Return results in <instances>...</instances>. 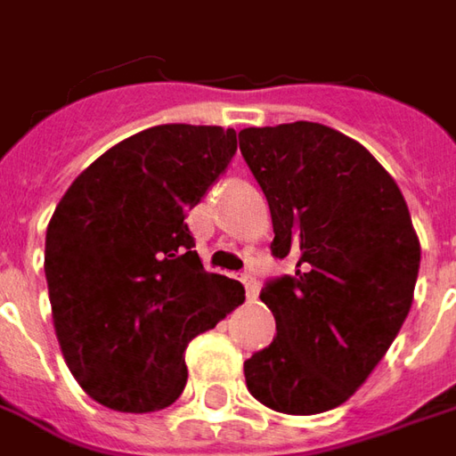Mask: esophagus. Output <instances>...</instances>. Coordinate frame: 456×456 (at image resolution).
<instances>
[{
	"mask_svg": "<svg viewBox=\"0 0 456 456\" xmlns=\"http://www.w3.org/2000/svg\"><path fill=\"white\" fill-rule=\"evenodd\" d=\"M240 282H243V288H246V297L250 300V303H253V300L258 297V281H256L253 275H248L246 273V275L240 278Z\"/></svg>",
	"mask_w": 456,
	"mask_h": 456,
	"instance_id": "esophagus-1",
	"label": "esophagus"
}]
</instances>
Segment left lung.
I'll list each match as a JSON object with an SVG mask.
<instances>
[{
	"label": "left lung",
	"mask_w": 456,
	"mask_h": 456,
	"mask_svg": "<svg viewBox=\"0 0 456 456\" xmlns=\"http://www.w3.org/2000/svg\"><path fill=\"white\" fill-rule=\"evenodd\" d=\"M238 138L268 198L270 250L295 260V275L260 290L278 335L246 360V385L275 412H328L370 378L412 307V218L395 178L335 128L295 121Z\"/></svg>",
	"instance_id": "8db88e82"
}]
</instances>
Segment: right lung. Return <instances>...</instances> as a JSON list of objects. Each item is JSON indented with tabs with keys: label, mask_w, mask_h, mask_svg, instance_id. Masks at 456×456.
Here are the masks:
<instances>
[{
	"label": "right lung",
	"mask_w": 456,
	"mask_h": 456,
	"mask_svg": "<svg viewBox=\"0 0 456 456\" xmlns=\"http://www.w3.org/2000/svg\"><path fill=\"white\" fill-rule=\"evenodd\" d=\"M235 149L233 128H146L99 156L59 200L44 250L56 338L103 407L174 404L188 342L246 300L240 282L206 273L186 223Z\"/></svg>",
	"instance_id": "add662e5"
}]
</instances>
